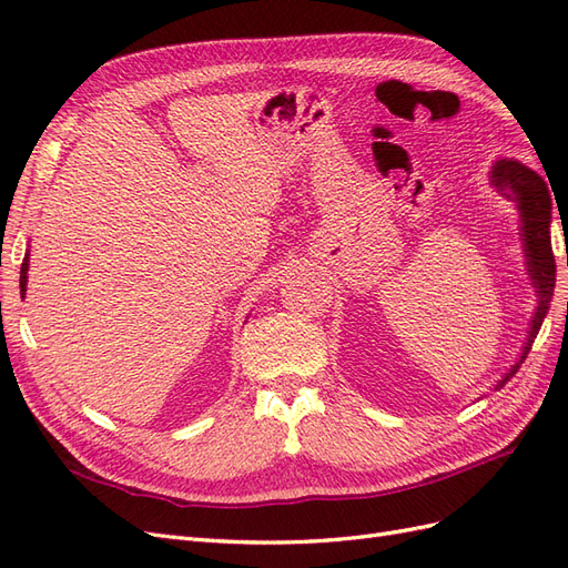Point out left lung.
I'll use <instances>...</instances> for the list:
<instances>
[{"mask_svg": "<svg viewBox=\"0 0 568 568\" xmlns=\"http://www.w3.org/2000/svg\"><path fill=\"white\" fill-rule=\"evenodd\" d=\"M493 182L503 189L505 196L519 203V211L524 217V246H526V257H528V272L532 277V284L538 288V313L532 317V326L528 334V343L519 357V363L514 365L505 379L497 384V388H503L514 374L519 372L521 363L526 359L532 341H536V334L542 326V320L549 311V301H552V291H555V277H557V267H555V253H552V242H549V194L545 182L528 170L526 165L517 161H500L493 168Z\"/></svg>", "mask_w": 568, "mask_h": 568, "instance_id": "8db88e82", "label": "left lung"}]
</instances>
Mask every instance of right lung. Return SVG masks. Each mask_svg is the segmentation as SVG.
<instances>
[{"mask_svg":"<svg viewBox=\"0 0 568 568\" xmlns=\"http://www.w3.org/2000/svg\"><path fill=\"white\" fill-rule=\"evenodd\" d=\"M26 272H28V257H23V265H21V294H26V282H28Z\"/></svg>","mask_w":568,"mask_h":568,"instance_id":"obj_1","label":"right lung"}]
</instances>
